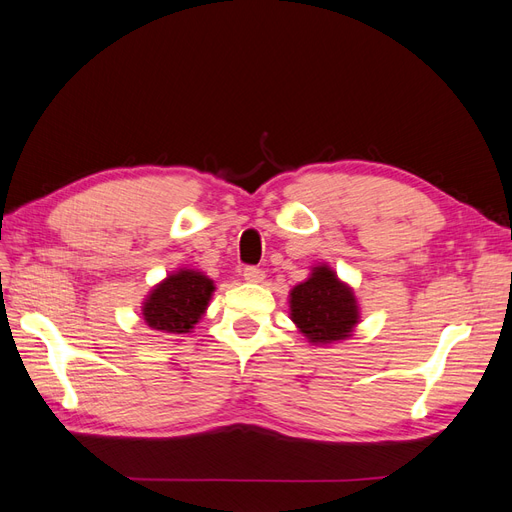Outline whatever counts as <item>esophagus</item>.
<instances>
[{
  "instance_id": "esophagus-1",
  "label": "esophagus",
  "mask_w": 512,
  "mask_h": 512,
  "mask_svg": "<svg viewBox=\"0 0 512 512\" xmlns=\"http://www.w3.org/2000/svg\"><path fill=\"white\" fill-rule=\"evenodd\" d=\"M243 280L252 282V284H260L262 280H265V271L256 269V267H245L243 269Z\"/></svg>"
}]
</instances>
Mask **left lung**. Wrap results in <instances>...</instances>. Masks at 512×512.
<instances>
[{
	"label": "left lung",
	"mask_w": 512,
	"mask_h": 512,
	"mask_svg": "<svg viewBox=\"0 0 512 512\" xmlns=\"http://www.w3.org/2000/svg\"><path fill=\"white\" fill-rule=\"evenodd\" d=\"M290 320L309 344L331 346L354 335L361 322L359 301L354 290L342 282L327 262L312 267L307 280L288 294Z\"/></svg>",
	"instance_id": "left-lung-1"
}]
</instances>
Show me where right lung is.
<instances>
[{
    "instance_id": "1",
    "label": "right lung",
    "mask_w": 512,
    "mask_h": 512,
    "mask_svg": "<svg viewBox=\"0 0 512 512\" xmlns=\"http://www.w3.org/2000/svg\"><path fill=\"white\" fill-rule=\"evenodd\" d=\"M215 284L200 269L179 267L149 290L141 314L151 331L183 335L205 316Z\"/></svg>"
}]
</instances>
